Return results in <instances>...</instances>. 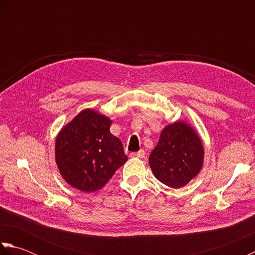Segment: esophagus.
<instances>
[{"label": "esophagus", "instance_id": "esophagus-1", "mask_svg": "<svg viewBox=\"0 0 255 255\" xmlns=\"http://www.w3.org/2000/svg\"><path fill=\"white\" fill-rule=\"evenodd\" d=\"M144 155H145L144 150H140L139 152H132V153H130V156H131V158H139V159H142V158H144Z\"/></svg>", "mask_w": 255, "mask_h": 255}]
</instances>
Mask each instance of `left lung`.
Listing matches in <instances>:
<instances>
[{
    "label": "left lung",
    "mask_w": 255,
    "mask_h": 255,
    "mask_svg": "<svg viewBox=\"0 0 255 255\" xmlns=\"http://www.w3.org/2000/svg\"><path fill=\"white\" fill-rule=\"evenodd\" d=\"M204 148L194 129L176 122L162 130L149 156L154 176L166 186L180 188L193 180L203 166Z\"/></svg>",
    "instance_id": "8db88e82"
}]
</instances>
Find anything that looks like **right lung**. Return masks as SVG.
<instances>
[{
	"label": "right lung",
	"mask_w": 255,
	"mask_h": 255,
	"mask_svg": "<svg viewBox=\"0 0 255 255\" xmlns=\"http://www.w3.org/2000/svg\"><path fill=\"white\" fill-rule=\"evenodd\" d=\"M112 122L93 110L78 114L56 139V162L64 181L81 192H95L127 161Z\"/></svg>",
	"instance_id": "right-lung-1"
}]
</instances>
